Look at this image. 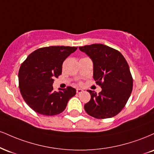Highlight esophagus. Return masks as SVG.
<instances>
[{
  "label": "esophagus",
  "instance_id": "esophagus-1",
  "mask_svg": "<svg viewBox=\"0 0 154 154\" xmlns=\"http://www.w3.org/2000/svg\"><path fill=\"white\" fill-rule=\"evenodd\" d=\"M83 92V90H82V89H77V94H80V93H82V92Z\"/></svg>",
  "mask_w": 154,
  "mask_h": 154
}]
</instances>
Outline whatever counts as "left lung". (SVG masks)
<instances>
[{"label": "left lung", "instance_id": "left-lung-1", "mask_svg": "<svg viewBox=\"0 0 154 154\" xmlns=\"http://www.w3.org/2000/svg\"><path fill=\"white\" fill-rule=\"evenodd\" d=\"M93 62V78L102 91L89 90L91 99L85 105L88 115L97 119L116 116L126 105L133 90L128 62L118 50L101 44L79 47Z\"/></svg>", "mask_w": 154, "mask_h": 154}]
</instances>
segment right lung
<instances>
[{"instance_id":"add662e5","label":"right lung","mask_w":154,"mask_h":154,"mask_svg":"<svg viewBox=\"0 0 154 154\" xmlns=\"http://www.w3.org/2000/svg\"><path fill=\"white\" fill-rule=\"evenodd\" d=\"M77 47L51 46L36 49L22 63L18 85L24 101L38 113L56 116L64 110L70 98L75 95L72 87L54 91L55 77L62 74L64 61Z\"/></svg>"}]
</instances>
